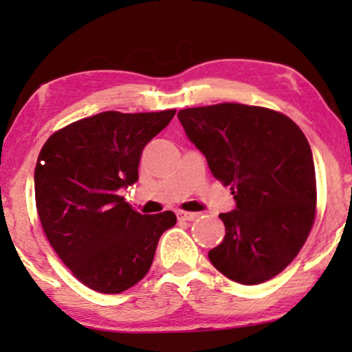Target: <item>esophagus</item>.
I'll return each mask as SVG.
<instances>
[{
	"instance_id": "1",
	"label": "esophagus",
	"mask_w": 352,
	"mask_h": 352,
	"mask_svg": "<svg viewBox=\"0 0 352 352\" xmlns=\"http://www.w3.org/2000/svg\"><path fill=\"white\" fill-rule=\"evenodd\" d=\"M199 218L197 213H189V211H177V219L179 221H194Z\"/></svg>"
}]
</instances>
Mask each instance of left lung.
<instances>
[{
    "mask_svg": "<svg viewBox=\"0 0 352 352\" xmlns=\"http://www.w3.org/2000/svg\"><path fill=\"white\" fill-rule=\"evenodd\" d=\"M177 118L235 200V210L219 214L226 235L208 252L211 264L243 285L276 277L300 253L316 218L306 136L287 115L254 105L192 107Z\"/></svg>",
    "mask_w": 352,
    "mask_h": 352,
    "instance_id": "left-lung-1",
    "label": "left lung"
}]
</instances>
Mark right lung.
<instances>
[{"mask_svg": "<svg viewBox=\"0 0 352 352\" xmlns=\"http://www.w3.org/2000/svg\"><path fill=\"white\" fill-rule=\"evenodd\" d=\"M176 110L102 112L47 139L35 168L43 230L72 274L91 290L122 293L144 278L173 211L141 214L120 197L138 181L144 147Z\"/></svg>", "mask_w": 352, "mask_h": 352, "instance_id": "obj_1", "label": "right lung"}]
</instances>
